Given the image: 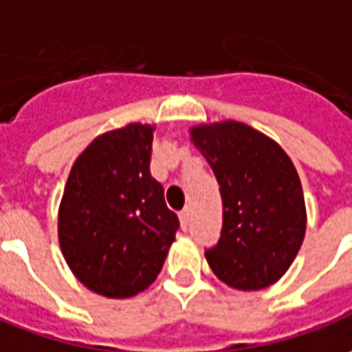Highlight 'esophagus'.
I'll use <instances>...</instances> for the list:
<instances>
[{
  "mask_svg": "<svg viewBox=\"0 0 352 352\" xmlns=\"http://www.w3.org/2000/svg\"><path fill=\"white\" fill-rule=\"evenodd\" d=\"M179 221H181V227L186 228L190 223V210H183L179 213Z\"/></svg>",
  "mask_w": 352,
  "mask_h": 352,
  "instance_id": "1",
  "label": "esophagus"
}]
</instances>
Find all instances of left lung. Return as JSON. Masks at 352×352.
Returning a JSON list of instances; mask_svg holds the SVG:
<instances>
[{
    "label": "left lung",
    "instance_id": "left-lung-1",
    "mask_svg": "<svg viewBox=\"0 0 352 352\" xmlns=\"http://www.w3.org/2000/svg\"><path fill=\"white\" fill-rule=\"evenodd\" d=\"M223 198V230L206 252L213 274L234 289L278 282L303 244L307 208L297 169L274 139L223 120L188 129Z\"/></svg>",
    "mask_w": 352,
    "mask_h": 352
}]
</instances>
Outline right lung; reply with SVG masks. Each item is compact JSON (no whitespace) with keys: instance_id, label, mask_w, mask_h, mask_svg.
<instances>
[{"instance_id":"obj_1","label":"right lung","mask_w":352,"mask_h":352,"mask_svg":"<svg viewBox=\"0 0 352 352\" xmlns=\"http://www.w3.org/2000/svg\"><path fill=\"white\" fill-rule=\"evenodd\" d=\"M156 125L97 135L76 158L58 206V244L83 286L110 299L144 292L164 267L179 221L151 175Z\"/></svg>"}]
</instances>
